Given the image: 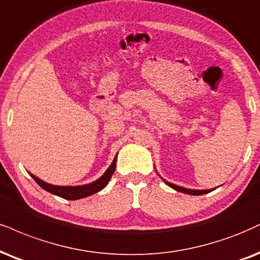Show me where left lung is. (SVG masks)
<instances>
[{
  "instance_id": "1",
  "label": "left lung",
  "mask_w": 260,
  "mask_h": 260,
  "mask_svg": "<svg viewBox=\"0 0 260 260\" xmlns=\"http://www.w3.org/2000/svg\"><path fill=\"white\" fill-rule=\"evenodd\" d=\"M166 184L170 185V187H171V188L176 189V190H177V191H181V193H185V194H190V195H201V194H206L207 191H208V190H193V189L182 188V187H179V185H175V184H172V183H169V182H166Z\"/></svg>"
}]
</instances>
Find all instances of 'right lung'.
Wrapping results in <instances>:
<instances>
[{"label": "right lung", "mask_w": 260, "mask_h": 260, "mask_svg": "<svg viewBox=\"0 0 260 260\" xmlns=\"http://www.w3.org/2000/svg\"><path fill=\"white\" fill-rule=\"evenodd\" d=\"M115 161H117V156H115L110 168L106 170V172L101 176L100 178L96 179V181L91 182V183L85 184V185H77V187H61V185H53L47 183V182L42 181V179L37 178L36 176L31 175V177L37 182V184L41 188H43L44 190L49 191L57 197L66 199V200H78V199L86 198L89 195H92L98 191H100L101 189H104L107 185L108 182L112 177V175L115 171Z\"/></svg>", "instance_id": "obj_1"}]
</instances>
